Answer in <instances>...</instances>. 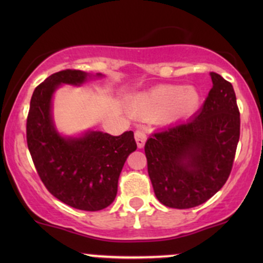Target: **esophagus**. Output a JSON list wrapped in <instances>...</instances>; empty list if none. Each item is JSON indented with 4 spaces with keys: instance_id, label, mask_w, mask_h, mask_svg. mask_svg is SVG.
<instances>
[{
    "instance_id": "34e87169",
    "label": "esophagus",
    "mask_w": 263,
    "mask_h": 263,
    "mask_svg": "<svg viewBox=\"0 0 263 263\" xmlns=\"http://www.w3.org/2000/svg\"><path fill=\"white\" fill-rule=\"evenodd\" d=\"M135 140H136V142H137L138 148H142V147L144 146V143H146L147 136L143 131H141V129H137V131L135 132Z\"/></svg>"
}]
</instances>
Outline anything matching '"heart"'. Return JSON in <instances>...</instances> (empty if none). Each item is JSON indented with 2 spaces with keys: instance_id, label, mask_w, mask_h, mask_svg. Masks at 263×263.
<instances>
[{
  "instance_id": "obj_1",
  "label": "heart",
  "mask_w": 263,
  "mask_h": 263,
  "mask_svg": "<svg viewBox=\"0 0 263 263\" xmlns=\"http://www.w3.org/2000/svg\"><path fill=\"white\" fill-rule=\"evenodd\" d=\"M200 105V93L194 86L161 85L136 95L129 110L138 117L172 123L188 119Z\"/></svg>"
}]
</instances>
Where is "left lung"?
Segmentation results:
<instances>
[{
    "instance_id": "1",
    "label": "left lung",
    "mask_w": 263,
    "mask_h": 263,
    "mask_svg": "<svg viewBox=\"0 0 263 263\" xmlns=\"http://www.w3.org/2000/svg\"><path fill=\"white\" fill-rule=\"evenodd\" d=\"M213 87L199 112L186 122L152 135L144 144L157 199L176 209L205 203L226 183L240 138L234 87L210 73Z\"/></svg>"
}]
</instances>
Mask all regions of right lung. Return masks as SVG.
Segmentation results:
<instances>
[{
  "instance_id": "obj_1",
  "label": "right lung",
  "mask_w": 263,
  "mask_h": 263,
  "mask_svg": "<svg viewBox=\"0 0 263 263\" xmlns=\"http://www.w3.org/2000/svg\"><path fill=\"white\" fill-rule=\"evenodd\" d=\"M89 78L85 71L66 69L35 87L27 117V144L50 194L75 209L98 211L116 198L120 173L137 144L132 131L121 136L87 131L78 137L59 134L52 116L54 92L62 84L81 85Z\"/></svg>"
}]
</instances>
